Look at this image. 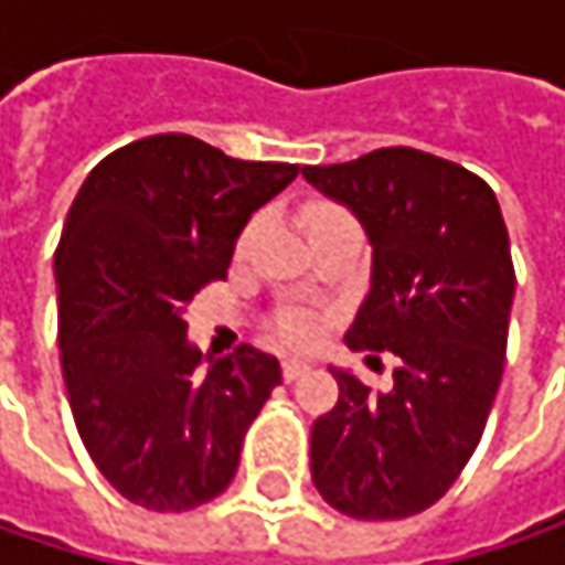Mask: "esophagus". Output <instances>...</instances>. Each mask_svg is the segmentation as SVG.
Returning <instances> with one entry per match:
<instances>
[{
  "instance_id": "34e87169",
  "label": "esophagus",
  "mask_w": 565,
  "mask_h": 565,
  "mask_svg": "<svg viewBox=\"0 0 565 565\" xmlns=\"http://www.w3.org/2000/svg\"><path fill=\"white\" fill-rule=\"evenodd\" d=\"M310 366L307 363H300V360H284L281 363V376L287 383H294V380H300L303 373H307Z\"/></svg>"
}]
</instances>
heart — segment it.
Returning a JSON list of instances; mask_svg holds the SVG:
<instances>
[{
  "label": "heart",
  "mask_w": 565,
  "mask_h": 565,
  "mask_svg": "<svg viewBox=\"0 0 565 565\" xmlns=\"http://www.w3.org/2000/svg\"><path fill=\"white\" fill-rule=\"evenodd\" d=\"M333 218H347V212L343 209H337V205H330V202H313V205H307L303 209V225H307V232H313L317 225H323V222H333ZM255 228V225H252ZM252 228L245 232V238L252 235ZM242 238V242H245ZM278 340L287 343V347H307L310 340H317V333H320V323H317V317H310V313H287L278 320Z\"/></svg>",
  "instance_id": "1"
}]
</instances>
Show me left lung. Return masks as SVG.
Masks as SVG:
<instances>
[{
	"instance_id": "left-lung-1",
	"label": "left lung",
	"mask_w": 565,
	"mask_h": 565,
	"mask_svg": "<svg viewBox=\"0 0 565 565\" xmlns=\"http://www.w3.org/2000/svg\"><path fill=\"white\" fill-rule=\"evenodd\" d=\"M370 235V294L353 350L398 356L390 393L333 370L337 405L310 428L320 498L356 520L431 508L465 471L504 376L513 262L494 189L441 157L386 147L303 167Z\"/></svg>"
}]
</instances>
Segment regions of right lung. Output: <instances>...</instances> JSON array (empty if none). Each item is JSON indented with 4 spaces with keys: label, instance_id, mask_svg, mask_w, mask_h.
<instances>
[{
    "label": "right lung",
    "instance_id": "add662e5",
    "mask_svg": "<svg viewBox=\"0 0 565 565\" xmlns=\"http://www.w3.org/2000/svg\"><path fill=\"white\" fill-rule=\"evenodd\" d=\"M294 175V163L157 134L100 160L67 209L55 252L64 390L90 461L140 508L218 498L281 383L278 360L248 343L202 376L182 313L228 275L242 228Z\"/></svg>",
    "mask_w": 565,
    "mask_h": 565
}]
</instances>
